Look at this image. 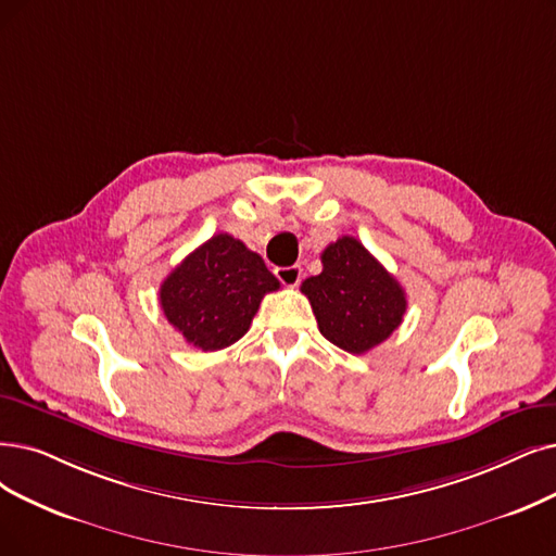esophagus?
<instances>
[{"label":"esophagus","mask_w":556,"mask_h":556,"mask_svg":"<svg viewBox=\"0 0 556 556\" xmlns=\"http://www.w3.org/2000/svg\"><path fill=\"white\" fill-rule=\"evenodd\" d=\"M276 278L285 287H296L301 282V266H280V269H276Z\"/></svg>","instance_id":"34e87169"}]
</instances>
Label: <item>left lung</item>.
I'll list each match as a JSON object with an SVG mask.
<instances>
[{
  "label": "left lung",
  "mask_w": 556,
  "mask_h": 556,
  "mask_svg": "<svg viewBox=\"0 0 556 556\" xmlns=\"http://www.w3.org/2000/svg\"><path fill=\"white\" fill-rule=\"evenodd\" d=\"M321 264L301 285L321 336L355 355L386 342L404 319V287L353 237L328 243Z\"/></svg>",
  "instance_id": "8db88e82"
}]
</instances>
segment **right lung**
<instances>
[{"instance_id": "right-lung-1", "label": "right lung", "mask_w": 556, "mask_h": 556, "mask_svg": "<svg viewBox=\"0 0 556 556\" xmlns=\"http://www.w3.org/2000/svg\"><path fill=\"white\" fill-rule=\"evenodd\" d=\"M278 287L257 253L232 235L218 232L166 276L160 303L187 344L218 351L247 336L264 294Z\"/></svg>"}]
</instances>
